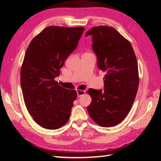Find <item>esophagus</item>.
Returning <instances> with one entry per match:
<instances>
[{
  "mask_svg": "<svg viewBox=\"0 0 161 161\" xmlns=\"http://www.w3.org/2000/svg\"><path fill=\"white\" fill-rule=\"evenodd\" d=\"M76 92H77L78 97H80L83 95H85V91H83V90H77V91H76Z\"/></svg>",
  "mask_w": 161,
  "mask_h": 161,
  "instance_id": "1",
  "label": "esophagus"
}]
</instances>
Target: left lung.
Returning a JSON list of instances; mask_svg holds the SVG:
<instances>
[{
	"label": "left lung",
	"mask_w": 161,
	"mask_h": 161,
	"mask_svg": "<svg viewBox=\"0 0 161 161\" xmlns=\"http://www.w3.org/2000/svg\"><path fill=\"white\" fill-rule=\"evenodd\" d=\"M92 48L97 66L105 73L104 91L89 89L91 103L87 111L96 124L113 127L125 118L134 103L139 85L138 62L130 42L114 27L91 28Z\"/></svg>",
	"instance_id": "8db88e82"
}]
</instances>
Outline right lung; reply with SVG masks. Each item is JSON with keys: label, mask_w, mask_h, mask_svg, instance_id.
I'll return each mask as SVG.
<instances>
[{"label": "right lung", "mask_w": 161, "mask_h": 161, "mask_svg": "<svg viewBox=\"0 0 161 161\" xmlns=\"http://www.w3.org/2000/svg\"><path fill=\"white\" fill-rule=\"evenodd\" d=\"M84 30L83 27H47L26 50L20 75L23 99L29 114L43 128L58 129L69 119L76 91L63 88L54 79Z\"/></svg>", "instance_id": "right-lung-1"}]
</instances>
